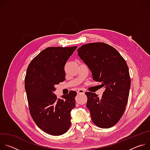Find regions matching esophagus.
<instances>
[{
  "mask_svg": "<svg viewBox=\"0 0 150 150\" xmlns=\"http://www.w3.org/2000/svg\"><path fill=\"white\" fill-rule=\"evenodd\" d=\"M85 93V91H84V90H78V91H77V94H84Z\"/></svg>",
  "mask_w": 150,
  "mask_h": 150,
  "instance_id": "1",
  "label": "esophagus"
}]
</instances>
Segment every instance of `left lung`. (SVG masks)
Segmentation results:
<instances>
[{
    "mask_svg": "<svg viewBox=\"0 0 150 150\" xmlns=\"http://www.w3.org/2000/svg\"><path fill=\"white\" fill-rule=\"evenodd\" d=\"M77 51L93 79L105 88L100 98L96 93H85L91 120L101 128L111 127L123 115L129 97L131 78L126 62L117 50L104 42L83 45Z\"/></svg>",
    "mask_w": 150,
    "mask_h": 150,
    "instance_id": "left-lung-1",
    "label": "left lung"
}]
</instances>
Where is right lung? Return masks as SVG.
I'll return each mask as SVG.
<instances>
[{"instance_id": "obj_1", "label": "right lung", "mask_w": 150, "mask_h": 150, "mask_svg": "<svg viewBox=\"0 0 150 150\" xmlns=\"http://www.w3.org/2000/svg\"><path fill=\"white\" fill-rule=\"evenodd\" d=\"M47 47L30 62L25 78V88L31 116L40 129L52 135L66 133L71 126V112L75 108L76 92L57 98L55 85L65 79V64L76 49Z\"/></svg>"}]
</instances>
